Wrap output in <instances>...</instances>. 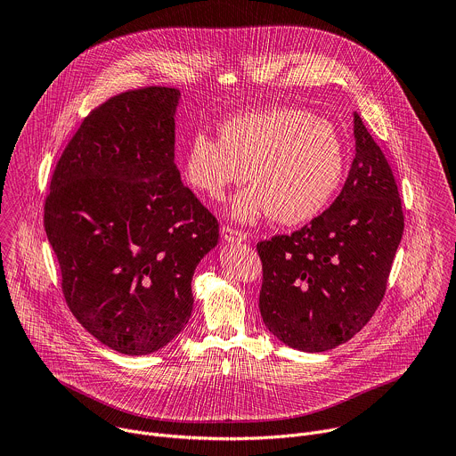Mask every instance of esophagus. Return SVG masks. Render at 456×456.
<instances>
[{
	"instance_id": "34e87169",
	"label": "esophagus",
	"mask_w": 456,
	"mask_h": 456,
	"mask_svg": "<svg viewBox=\"0 0 456 456\" xmlns=\"http://www.w3.org/2000/svg\"><path fill=\"white\" fill-rule=\"evenodd\" d=\"M222 236L225 241H245L247 240V232H243L236 227H231V225L222 227Z\"/></svg>"
}]
</instances>
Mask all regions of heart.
<instances>
[{"mask_svg": "<svg viewBox=\"0 0 456 456\" xmlns=\"http://www.w3.org/2000/svg\"><path fill=\"white\" fill-rule=\"evenodd\" d=\"M346 164L336 126L306 110L281 106L234 115L220 124V139L194 134L183 159L187 183L211 199L229 185L254 182L231 202L236 220L296 225L330 204Z\"/></svg>", "mask_w": 456, "mask_h": 456, "instance_id": "1", "label": "heart"}]
</instances>
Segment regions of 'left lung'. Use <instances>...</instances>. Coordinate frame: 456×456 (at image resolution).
<instances>
[{
  "instance_id": "left-lung-1",
  "label": "left lung",
  "mask_w": 456,
  "mask_h": 456,
  "mask_svg": "<svg viewBox=\"0 0 456 456\" xmlns=\"http://www.w3.org/2000/svg\"><path fill=\"white\" fill-rule=\"evenodd\" d=\"M355 159L334 204L308 225L256 245L265 327L301 352L352 339L379 308L404 231L395 176L354 113Z\"/></svg>"
}]
</instances>
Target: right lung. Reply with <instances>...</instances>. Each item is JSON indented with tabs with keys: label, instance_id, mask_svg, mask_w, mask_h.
Listing matches in <instances>:
<instances>
[{
	"label": "right lung",
	"instance_id": "right-lung-1",
	"mask_svg": "<svg viewBox=\"0 0 456 456\" xmlns=\"http://www.w3.org/2000/svg\"><path fill=\"white\" fill-rule=\"evenodd\" d=\"M178 99L175 88L146 86L92 110L45 200L69 308L126 355L153 354L183 330L194 269L220 236L175 164Z\"/></svg>",
	"mask_w": 456,
	"mask_h": 456
}]
</instances>
